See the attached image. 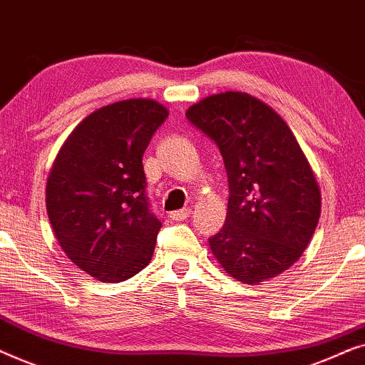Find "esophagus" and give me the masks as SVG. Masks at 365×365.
<instances>
[{"label":"esophagus","mask_w":365,"mask_h":365,"mask_svg":"<svg viewBox=\"0 0 365 365\" xmlns=\"http://www.w3.org/2000/svg\"><path fill=\"white\" fill-rule=\"evenodd\" d=\"M189 216H191V209L189 207L179 209V211H174L169 214V217H171L173 221H184V219H187Z\"/></svg>","instance_id":"obj_1"}]
</instances>
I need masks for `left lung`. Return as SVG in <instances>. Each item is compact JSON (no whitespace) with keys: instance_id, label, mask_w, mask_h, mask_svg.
<instances>
[{"instance_id":"1","label":"left lung","mask_w":365,"mask_h":365,"mask_svg":"<svg viewBox=\"0 0 365 365\" xmlns=\"http://www.w3.org/2000/svg\"><path fill=\"white\" fill-rule=\"evenodd\" d=\"M227 174L226 222L209 237L214 257L244 284L276 277L302 256L321 216L317 181L284 119L247 93L214 94L187 109Z\"/></svg>"}]
</instances>
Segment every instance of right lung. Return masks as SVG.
I'll return each instance as SVG.
<instances>
[{
	"label": "right lung",
	"instance_id": "right-lung-1",
	"mask_svg": "<svg viewBox=\"0 0 365 365\" xmlns=\"http://www.w3.org/2000/svg\"><path fill=\"white\" fill-rule=\"evenodd\" d=\"M153 99L108 104L78 124L59 149L46 209L59 246L103 282H123L151 261L161 222L151 212L143 154L166 121Z\"/></svg>",
	"mask_w": 365,
	"mask_h": 365
}]
</instances>
